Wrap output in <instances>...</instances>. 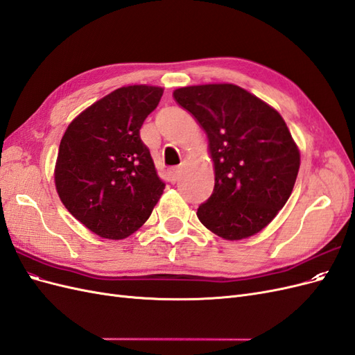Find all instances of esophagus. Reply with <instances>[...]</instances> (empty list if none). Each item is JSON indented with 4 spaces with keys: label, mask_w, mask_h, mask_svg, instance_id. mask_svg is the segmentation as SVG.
<instances>
[{
    "label": "esophagus",
    "mask_w": 355,
    "mask_h": 355,
    "mask_svg": "<svg viewBox=\"0 0 355 355\" xmlns=\"http://www.w3.org/2000/svg\"><path fill=\"white\" fill-rule=\"evenodd\" d=\"M179 175H180L179 167H173L167 171V176H168V180L171 182V184H175V182L179 179Z\"/></svg>",
    "instance_id": "obj_1"
}]
</instances>
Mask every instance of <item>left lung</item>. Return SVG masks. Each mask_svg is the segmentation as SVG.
<instances>
[{"label":"left lung","instance_id":"left-lung-1","mask_svg":"<svg viewBox=\"0 0 355 355\" xmlns=\"http://www.w3.org/2000/svg\"><path fill=\"white\" fill-rule=\"evenodd\" d=\"M209 139L214 189L197 210L200 222L225 240L262 231L292 194L300 154L272 106L235 84H202L173 92Z\"/></svg>","mask_w":355,"mask_h":355}]
</instances>
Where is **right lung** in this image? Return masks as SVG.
Listing matches in <instances>:
<instances>
[{
    "instance_id": "obj_1",
    "label": "right lung",
    "mask_w": 355,
    "mask_h": 355,
    "mask_svg": "<svg viewBox=\"0 0 355 355\" xmlns=\"http://www.w3.org/2000/svg\"><path fill=\"white\" fill-rule=\"evenodd\" d=\"M163 96L155 85H127L73 118L63 135L55 184L63 206L85 228L123 240L151 216L164 189L139 130Z\"/></svg>"
}]
</instances>
